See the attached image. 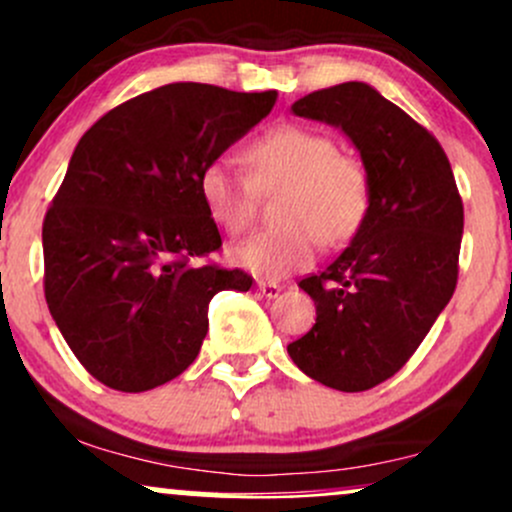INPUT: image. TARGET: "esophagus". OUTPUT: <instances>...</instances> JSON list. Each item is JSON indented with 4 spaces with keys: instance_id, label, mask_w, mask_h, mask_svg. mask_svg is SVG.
<instances>
[{
    "instance_id": "1",
    "label": "esophagus",
    "mask_w": 512,
    "mask_h": 512,
    "mask_svg": "<svg viewBox=\"0 0 512 512\" xmlns=\"http://www.w3.org/2000/svg\"><path fill=\"white\" fill-rule=\"evenodd\" d=\"M257 292H260L262 297L274 299V297H279V292H282V287H279L277 282H257Z\"/></svg>"
}]
</instances>
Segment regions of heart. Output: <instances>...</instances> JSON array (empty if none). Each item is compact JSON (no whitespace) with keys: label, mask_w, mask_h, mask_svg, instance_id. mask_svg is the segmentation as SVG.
Listing matches in <instances>:
<instances>
[{"label":"heart","mask_w":512,"mask_h":512,"mask_svg":"<svg viewBox=\"0 0 512 512\" xmlns=\"http://www.w3.org/2000/svg\"><path fill=\"white\" fill-rule=\"evenodd\" d=\"M242 157L250 176L228 159L211 161L198 176L203 208L230 235L252 225L257 191L282 188L274 203L279 223L228 250L240 270L262 279L287 277L314 262L321 240L341 245L363 225L370 208L368 169L321 129L277 125L252 139Z\"/></svg>","instance_id":"obj_1"}]
</instances>
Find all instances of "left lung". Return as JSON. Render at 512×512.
<instances>
[{"instance_id": "obj_1", "label": "left lung", "mask_w": 512, "mask_h": 512, "mask_svg": "<svg viewBox=\"0 0 512 512\" xmlns=\"http://www.w3.org/2000/svg\"><path fill=\"white\" fill-rule=\"evenodd\" d=\"M292 112L348 134L368 169L370 208L351 245L299 282L316 324L287 351L316 383L363 392L412 358L449 304L464 203L437 137L370 85L316 90Z\"/></svg>"}]
</instances>
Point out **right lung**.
Returning a JSON list of instances; mask_svg holds the SVG:
<instances>
[{
	"label": "right lung",
	"instance_id": "obj_1",
	"mask_svg": "<svg viewBox=\"0 0 512 512\" xmlns=\"http://www.w3.org/2000/svg\"><path fill=\"white\" fill-rule=\"evenodd\" d=\"M277 90L171 83L112 107L80 137L43 218V294L75 358L102 385L144 392L196 360L208 304L252 277L218 252L198 176L270 115Z\"/></svg>",
	"mask_w": 512,
	"mask_h": 512
}]
</instances>
